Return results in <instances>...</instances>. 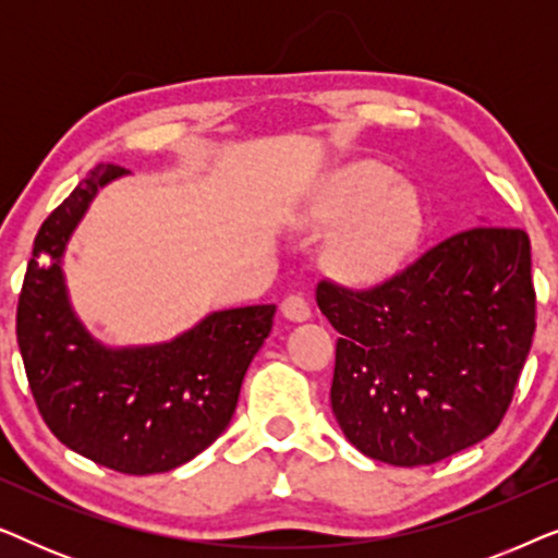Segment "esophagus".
<instances>
[{
  "instance_id": "obj_1",
  "label": "esophagus",
  "mask_w": 558,
  "mask_h": 558,
  "mask_svg": "<svg viewBox=\"0 0 558 558\" xmlns=\"http://www.w3.org/2000/svg\"><path fill=\"white\" fill-rule=\"evenodd\" d=\"M281 315L292 319V323H304V319L312 317L310 302L304 300L302 294H289L284 296V302H281Z\"/></svg>"
}]
</instances>
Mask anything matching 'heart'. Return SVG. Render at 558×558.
I'll return each instance as SVG.
<instances>
[{
	"label": "heart",
	"instance_id": "b5f03b06",
	"mask_svg": "<svg viewBox=\"0 0 558 558\" xmlns=\"http://www.w3.org/2000/svg\"><path fill=\"white\" fill-rule=\"evenodd\" d=\"M393 178L376 159H355L335 170L304 210L302 223L312 231L343 223L325 246V264L338 279L368 284L386 277L422 233V195Z\"/></svg>",
	"mask_w": 558,
	"mask_h": 558
}]
</instances>
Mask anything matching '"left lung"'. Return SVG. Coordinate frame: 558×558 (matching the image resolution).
<instances>
[{
    "label": "left lung",
    "mask_w": 558,
    "mask_h": 558,
    "mask_svg": "<svg viewBox=\"0 0 558 558\" xmlns=\"http://www.w3.org/2000/svg\"><path fill=\"white\" fill-rule=\"evenodd\" d=\"M340 332L332 414L350 445L396 468L434 464L498 429L536 330L521 228L449 235L384 284H317Z\"/></svg>",
    "instance_id": "8db88e82"
}]
</instances>
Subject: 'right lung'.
Returning <instances> with one entry per match:
<instances>
[{"label":"right lung","instance_id":"add662e5","mask_svg":"<svg viewBox=\"0 0 558 558\" xmlns=\"http://www.w3.org/2000/svg\"><path fill=\"white\" fill-rule=\"evenodd\" d=\"M121 174L119 165H96L45 218L22 281L17 345L40 416L68 449L124 475H155L226 432L277 304L213 312L157 345L96 340L68 300L63 254L98 190Z\"/></svg>","mask_w":558,"mask_h":558}]
</instances>
